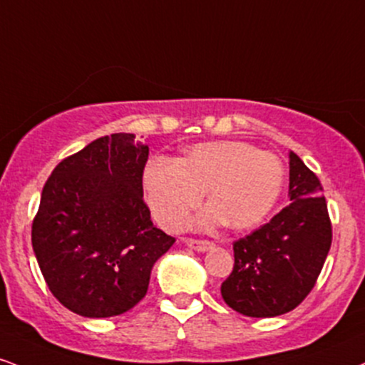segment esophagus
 <instances>
[{"label":"esophagus","mask_w":365,"mask_h":365,"mask_svg":"<svg viewBox=\"0 0 365 365\" xmlns=\"http://www.w3.org/2000/svg\"><path fill=\"white\" fill-rule=\"evenodd\" d=\"M185 241V245L188 248L195 250V252H207V250H210L214 247L212 241L209 240H194V238H185L183 240Z\"/></svg>","instance_id":"esophagus-1"}]
</instances>
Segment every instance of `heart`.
<instances>
[{
  "mask_svg": "<svg viewBox=\"0 0 365 365\" xmlns=\"http://www.w3.org/2000/svg\"><path fill=\"white\" fill-rule=\"evenodd\" d=\"M282 185L279 158L243 140L197 144L180 161L155 158L144 170L149 209L170 231L185 226L204 190L210 205L195 217L197 227L210 230L226 222L232 230H248L270 212Z\"/></svg>",
  "mask_w": 365,
  "mask_h": 365,
  "instance_id": "obj_1",
  "label": "heart"
}]
</instances>
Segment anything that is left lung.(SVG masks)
<instances>
[{"label": "left lung", "instance_id": "left-lung-1", "mask_svg": "<svg viewBox=\"0 0 365 365\" xmlns=\"http://www.w3.org/2000/svg\"><path fill=\"white\" fill-rule=\"evenodd\" d=\"M289 199L267 225L232 243L235 267L221 285L230 308L252 318L289 313L314 287L331 247V221L319 180L289 153Z\"/></svg>", "mask_w": 365, "mask_h": 365}]
</instances>
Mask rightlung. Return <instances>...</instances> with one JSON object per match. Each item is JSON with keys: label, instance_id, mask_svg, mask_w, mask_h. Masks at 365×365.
I'll use <instances>...</instances> for the list:
<instances>
[{"label": "right lung", "instance_id": "obj_1", "mask_svg": "<svg viewBox=\"0 0 365 365\" xmlns=\"http://www.w3.org/2000/svg\"><path fill=\"white\" fill-rule=\"evenodd\" d=\"M134 134L98 138L46 182L32 247L51 292L85 318H110L146 296L151 269L175 238L143 200L149 148Z\"/></svg>", "mask_w": 365, "mask_h": 365}]
</instances>
